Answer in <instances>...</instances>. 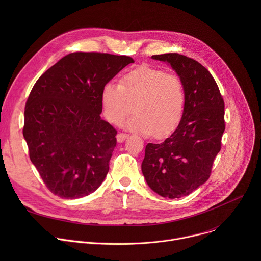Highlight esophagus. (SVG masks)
<instances>
[{"mask_svg":"<svg viewBox=\"0 0 261 261\" xmlns=\"http://www.w3.org/2000/svg\"><path fill=\"white\" fill-rule=\"evenodd\" d=\"M128 137H129V135H128V134H125V133H119V134L117 135V140H118V142H124Z\"/></svg>","mask_w":261,"mask_h":261,"instance_id":"34e87169","label":"esophagus"}]
</instances>
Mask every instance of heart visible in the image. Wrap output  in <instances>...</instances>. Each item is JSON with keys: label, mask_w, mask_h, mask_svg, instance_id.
<instances>
[{"label": "heart", "mask_w": 261, "mask_h": 261, "mask_svg": "<svg viewBox=\"0 0 261 261\" xmlns=\"http://www.w3.org/2000/svg\"><path fill=\"white\" fill-rule=\"evenodd\" d=\"M100 100L104 117L114 125H119L131 113L134 104L135 115L125 122V127L161 138L173 132L180 123L186 92L181 80L174 74L141 65L128 72L121 85L105 84Z\"/></svg>", "instance_id": "heart-1"}]
</instances>
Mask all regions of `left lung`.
Masks as SVG:
<instances>
[{
	"label": "left lung",
	"instance_id": "left-lung-1",
	"mask_svg": "<svg viewBox=\"0 0 261 261\" xmlns=\"http://www.w3.org/2000/svg\"><path fill=\"white\" fill-rule=\"evenodd\" d=\"M175 71L185 86L186 103L174 132L147 143L141 170L154 192L166 198L187 196L210 177L225 130L224 101L212 74L197 61L178 54L152 56Z\"/></svg>",
	"mask_w": 261,
	"mask_h": 261
}]
</instances>
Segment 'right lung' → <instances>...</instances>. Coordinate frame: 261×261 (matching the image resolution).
Returning a JSON list of instances; mask_svg holds the SVG:
<instances>
[{
    "instance_id": "add662e5",
    "label": "right lung",
    "mask_w": 261,
    "mask_h": 261,
    "mask_svg": "<svg viewBox=\"0 0 261 261\" xmlns=\"http://www.w3.org/2000/svg\"><path fill=\"white\" fill-rule=\"evenodd\" d=\"M134 60L73 53L45 71L24 108L30 159L51 193L76 199L96 191L108 172L117 130L101 119V91Z\"/></svg>"
}]
</instances>
